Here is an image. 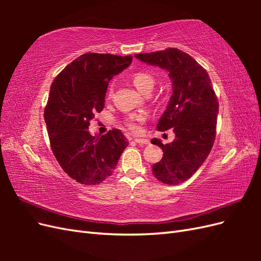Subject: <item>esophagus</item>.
Segmentation results:
<instances>
[{"mask_svg": "<svg viewBox=\"0 0 261 261\" xmlns=\"http://www.w3.org/2000/svg\"><path fill=\"white\" fill-rule=\"evenodd\" d=\"M135 140V143L139 144V145H148L149 144V140L148 139H141V138H136L134 139Z\"/></svg>", "mask_w": 261, "mask_h": 261, "instance_id": "1", "label": "esophagus"}]
</instances>
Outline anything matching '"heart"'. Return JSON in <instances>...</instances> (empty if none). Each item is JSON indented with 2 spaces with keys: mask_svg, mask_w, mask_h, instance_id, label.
Returning <instances> with one entry per match:
<instances>
[{
  "mask_svg": "<svg viewBox=\"0 0 261 261\" xmlns=\"http://www.w3.org/2000/svg\"><path fill=\"white\" fill-rule=\"evenodd\" d=\"M132 82L134 84V86L136 87V89L144 93V94H148L151 92V90L153 89L154 87V78L146 73V72H138L136 74H134L132 77ZM112 88H110L108 91V97L112 96ZM145 121V116L141 114H134L130 115L127 121H126V124H127L128 128L135 133H139L140 132V124Z\"/></svg>",
  "mask_w": 261,
  "mask_h": 261,
  "instance_id": "obj_1",
  "label": "heart"
}]
</instances>
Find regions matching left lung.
I'll return each mask as SVG.
<instances>
[{"label":"left lung","mask_w":261,"mask_h":261,"mask_svg":"<svg viewBox=\"0 0 261 261\" xmlns=\"http://www.w3.org/2000/svg\"><path fill=\"white\" fill-rule=\"evenodd\" d=\"M135 58L169 73L173 93L156 125L158 130L173 128L175 139L163 145L162 159L152 165V174L168 185L191 178L207 159L215 143L219 102L207 70L191 55L175 48L135 54Z\"/></svg>","instance_id":"1"}]
</instances>
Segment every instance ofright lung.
Listing matches in <instances>:
<instances>
[{
  "label": "right lung",
  "mask_w": 261,
  "mask_h": 261,
  "mask_svg": "<svg viewBox=\"0 0 261 261\" xmlns=\"http://www.w3.org/2000/svg\"><path fill=\"white\" fill-rule=\"evenodd\" d=\"M133 57L85 53L55 77L44 109L52 152L68 176L98 185L112 175L128 146L120 129L92 136L94 114L105 108L109 82L132 64Z\"/></svg>",
  "instance_id": "right-lung-1"
}]
</instances>
